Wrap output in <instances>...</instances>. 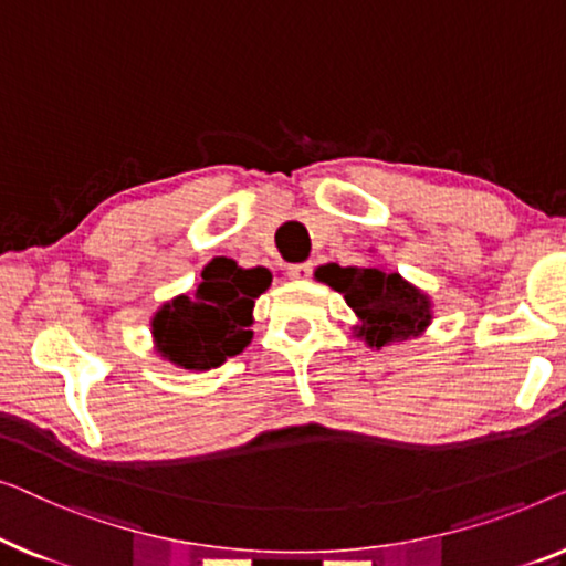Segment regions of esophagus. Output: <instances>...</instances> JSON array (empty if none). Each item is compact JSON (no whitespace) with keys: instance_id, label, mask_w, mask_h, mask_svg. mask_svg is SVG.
Returning <instances> with one entry per match:
<instances>
[{"instance_id":"esophagus-1","label":"esophagus","mask_w":566,"mask_h":566,"mask_svg":"<svg viewBox=\"0 0 566 566\" xmlns=\"http://www.w3.org/2000/svg\"><path fill=\"white\" fill-rule=\"evenodd\" d=\"M286 274H290V280L294 282H305L313 276V264H310V261H305V264H292L286 266Z\"/></svg>"}]
</instances>
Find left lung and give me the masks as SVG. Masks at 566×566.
Here are the masks:
<instances>
[{
    "instance_id": "obj_1",
    "label": "left lung",
    "mask_w": 566,
    "mask_h": 566,
    "mask_svg": "<svg viewBox=\"0 0 566 566\" xmlns=\"http://www.w3.org/2000/svg\"><path fill=\"white\" fill-rule=\"evenodd\" d=\"M315 280L344 294L346 305L359 317L356 336L371 348L418 338L431 325L428 294L405 282L397 272L325 264L315 272Z\"/></svg>"
}]
</instances>
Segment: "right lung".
<instances>
[{"label":"right lung","mask_w":566,"mask_h":566,"mask_svg":"<svg viewBox=\"0 0 566 566\" xmlns=\"http://www.w3.org/2000/svg\"><path fill=\"white\" fill-rule=\"evenodd\" d=\"M272 284L269 269H241L233 259H212L192 294L158 307L150 321L156 352L181 369L207 371L251 344L253 302Z\"/></svg>","instance_id":"obj_1"}]
</instances>
